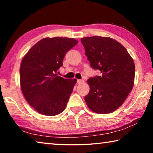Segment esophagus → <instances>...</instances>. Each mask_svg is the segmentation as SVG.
I'll list each match as a JSON object with an SVG mask.
<instances>
[{"label":"esophagus","mask_w":153,"mask_h":153,"mask_svg":"<svg viewBox=\"0 0 153 153\" xmlns=\"http://www.w3.org/2000/svg\"><path fill=\"white\" fill-rule=\"evenodd\" d=\"M77 84H83V83L84 82V80H83V79H77Z\"/></svg>","instance_id":"34e87169"}]
</instances>
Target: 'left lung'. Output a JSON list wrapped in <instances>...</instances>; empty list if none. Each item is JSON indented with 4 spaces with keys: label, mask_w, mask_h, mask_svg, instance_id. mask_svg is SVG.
<instances>
[{
    "label": "left lung",
    "mask_w": 153,
    "mask_h": 153,
    "mask_svg": "<svg viewBox=\"0 0 153 153\" xmlns=\"http://www.w3.org/2000/svg\"><path fill=\"white\" fill-rule=\"evenodd\" d=\"M81 42L90 66L102 74L87 80L90 92L85 101L96 113H112L122 105L132 90L133 59L121 44L111 38L95 36L82 38Z\"/></svg>",
    "instance_id": "obj_1"
}]
</instances>
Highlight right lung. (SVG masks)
<instances>
[{
  "mask_svg": "<svg viewBox=\"0 0 153 153\" xmlns=\"http://www.w3.org/2000/svg\"><path fill=\"white\" fill-rule=\"evenodd\" d=\"M78 41L69 38H45L33 45L20 66V86L27 102L40 114L54 116L65 110L76 79L55 74L65 54Z\"/></svg>",
  "mask_w": 153,
  "mask_h": 153,
  "instance_id": "1",
  "label": "right lung"
}]
</instances>
